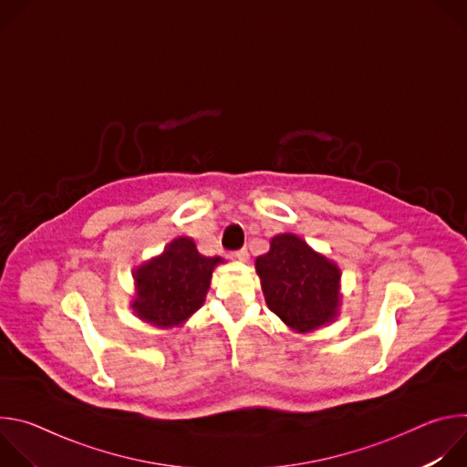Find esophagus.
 Masks as SVG:
<instances>
[{
  "instance_id": "1",
  "label": "esophagus",
  "mask_w": 467,
  "mask_h": 467,
  "mask_svg": "<svg viewBox=\"0 0 467 467\" xmlns=\"http://www.w3.org/2000/svg\"><path fill=\"white\" fill-rule=\"evenodd\" d=\"M234 256L240 260V262H244V264H247L249 262V251L244 247V249H240V251H236L234 253Z\"/></svg>"
}]
</instances>
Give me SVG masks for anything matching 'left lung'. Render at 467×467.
<instances>
[{"label":"left lung","mask_w":467,"mask_h":467,"mask_svg":"<svg viewBox=\"0 0 467 467\" xmlns=\"http://www.w3.org/2000/svg\"><path fill=\"white\" fill-rule=\"evenodd\" d=\"M265 305L297 335L330 325L340 314L342 272L301 236L283 233L254 262Z\"/></svg>","instance_id":"8db88e82"}]
</instances>
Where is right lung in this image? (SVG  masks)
Wrapping results in <instances>:
<instances>
[{
  "label": "right lung",
  "instance_id": "obj_1",
  "mask_svg": "<svg viewBox=\"0 0 467 467\" xmlns=\"http://www.w3.org/2000/svg\"><path fill=\"white\" fill-rule=\"evenodd\" d=\"M223 262L222 256H203L190 236L173 238L161 254L142 262L132 272V312L157 328L182 327L203 306L213 272Z\"/></svg>",
  "mask_w": 467,
  "mask_h": 467
}]
</instances>
